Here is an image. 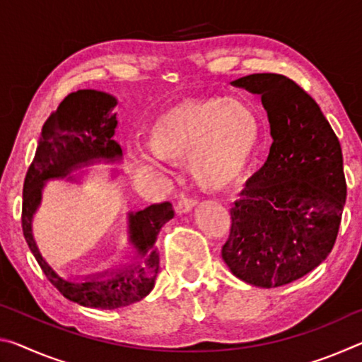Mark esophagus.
I'll list each match as a JSON object with an SVG mask.
<instances>
[{"mask_svg": "<svg viewBox=\"0 0 362 362\" xmlns=\"http://www.w3.org/2000/svg\"><path fill=\"white\" fill-rule=\"evenodd\" d=\"M196 203H198V199L193 198V196H182V198L177 201L175 211L179 214H185L188 211H192Z\"/></svg>", "mask_w": 362, "mask_h": 362, "instance_id": "obj_1", "label": "esophagus"}]
</instances>
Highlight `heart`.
<instances>
[{
	"label": "heart",
	"instance_id": "1",
	"mask_svg": "<svg viewBox=\"0 0 362 362\" xmlns=\"http://www.w3.org/2000/svg\"><path fill=\"white\" fill-rule=\"evenodd\" d=\"M260 137L255 108L243 99L185 100L153 122L150 145H132L140 164H161L187 158L192 175L206 188H223L246 169Z\"/></svg>",
	"mask_w": 362,
	"mask_h": 362
}]
</instances>
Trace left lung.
<instances>
[{
	"instance_id": "1",
	"label": "left lung",
	"mask_w": 362,
	"mask_h": 362,
	"mask_svg": "<svg viewBox=\"0 0 362 362\" xmlns=\"http://www.w3.org/2000/svg\"><path fill=\"white\" fill-rule=\"evenodd\" d=\"M231 84L262 97L273 144L230 209L222 257L244 283L269 289L305 276L332 250L346 199L341 146L291 78L254 73Z\"/></svg>"
}]
</instances>
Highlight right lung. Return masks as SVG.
Wrapping results in <instances>:
<instances>
[{"mask_svg":"<svg viewBox=\"0 0 362 362\" xmlns=\"http://www.w3.org/2000/svg\"><path fill=\"white\" fill-rule=\"evenodd\" d=\"M115 107V97L94 89H81L65 97L42 124L38 148L23 182L22 201L23 236L49 283L71 302L100 310L127 306L151 292L159 268L155 241L161 226L174 217L173 204L164 201L129 214L131 243L137 247L140 260L129 268L115 269L108 278H102L107 273L97 274V279H86L84 283L65 281L47 265L33 240L32 217L47 179L69 175L93 159L115 161L122 155L121 146L113 140Z\"/></svg>","mask_w":362,"mask_h":362,"instance_id":"add662e5","label":"right lung"}]
</instances>
